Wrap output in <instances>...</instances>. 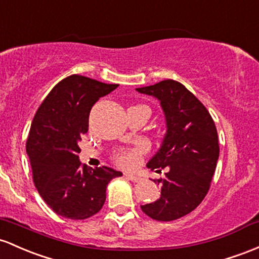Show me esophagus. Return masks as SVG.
<instances>
[{
	"label": "esophagus",
	"instance_id": "obj_1",
	"mask_svg": "<svg viewBox=\"0 0 259 259\" xmlns=\"http://www.w3.org/2000/svg\"><path fill=\"white\" fill-rule=\"evenodd\" d=\"M124 176H125V178H126V180H129V181H132V182H139V181L141 180V178L139 177V176L133 175V173H129V172H125Z\"/></svg>",
	"mask_w": 259,
	"mask_h": 259
}]
</instances>
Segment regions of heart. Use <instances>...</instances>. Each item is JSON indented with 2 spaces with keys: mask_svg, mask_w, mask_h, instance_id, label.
Masks as SVG:
<instances>
[{
  "mask_svg": "<svg viewBox=\"0 0 259 259\" xmlns=\"http://www.w3.org/2000/svg\"><path fill=\"white\" fill-rule=\"evenodd\" d=\"M145 149H146V145L141 143L139 144V146L134 150H123V151H119L115 155L116 163H119L123 167L134 166L139 160V155L143 151H145Z\"/></svg>",
  "mask_w": 259,
  "mask_h": 259,
  "instance_id": "b5f03b06",
  "label": "heart"
}]
</instances>
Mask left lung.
<instances>
[{
	"instance_id": "1",
	"label": "left lung",
	"mask_w": 259,
	"mask_h": 259,
	"mask_svg": "<svg viewBox=\"0 0 259 259\" xmlns=\"http://www.w3.org/2000/svg\"><path fill=\"white\" fill-rule=\"evenodd\" d=\"M160 102L166 134L149 168H167L161 182V197L141 205L147 217L172 221L193 211L208 193L219 158L218 132L211 115L183 84L164 79L136 88ZM156 183V181H153Z\"/></svg>"
}]
</instances>
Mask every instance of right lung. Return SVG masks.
Segmentation results:
<instances>
[{
  "label": "right lung",
  "instance_id": "obj_1",
  "mask_svg": "<svg viewBox=\"0 0 259 259\" xmlns=\"http://www.w3.org/2000/svg\"><path fill=\"white\" fill-rule=\"evenodd\" d=\"M116 87L71 75L50 91L36 110L27 140L33 181L60 217L83 220L97 214L106 201L108 183L123 176L110 167L82 166L78 157L93 104Z\"/></svg>",
  "mask_w": 259,
  "mask_h": 259
}]
</instances>
